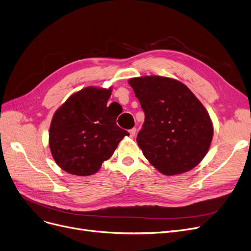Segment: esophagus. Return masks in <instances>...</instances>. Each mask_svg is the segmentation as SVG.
<instances>
[{
	"label": "esophagus",
	"mask_w": 251,
	"mask_h": 251,
	"mask_svg": "<svg viewBox=\"0 0 251 251\" xmlns=\"http://www.w3.org/2000/svg\"><path fill=\"white\" fill-rule=\"evenodd\" d=\"M129 134H130V137H134L135 134H136V129L135 128H132L129 130Z\"/></svg>",
	"instance_id": "1"
}]
</instances>
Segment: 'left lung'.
<instances>
[{"label": "left lung", "mask_w": 251, "mask_h": 251, "mask_svg": "<svg viewBox=\"0 0 251 251\" xmlns=\"http://www.w3.org/2000/svg\"><path fill=\"white\" fill-rule=\"evenodd\" d=\"M128 83L145 113L136 141L151 164L165 176L197 166L213 135L210 117L197 97L181 82L160 75Z\"/></svg>", "instance_id": "obj_1"}]
</instances>
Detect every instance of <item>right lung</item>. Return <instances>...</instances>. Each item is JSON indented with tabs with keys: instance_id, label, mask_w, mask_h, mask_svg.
<instances>
[{
	"instance_id": "right-lung-1",
	"label": "right lung",
	"mask_w": 251,
	"mask_h": 251,
	"mask_svg": "<svg viewBox=\"0 0 251 251\" xmlns=\"http://www.w3.org/2000/svg\"><path fill=\"white\" fill-rule=\"evenodd\" d=\"M112 89L86 87L70 96L54 114L49 130V147L56 164L74 176H87L110 159L126 130L108 111Z\"/></svg>"
}]
</instances>
